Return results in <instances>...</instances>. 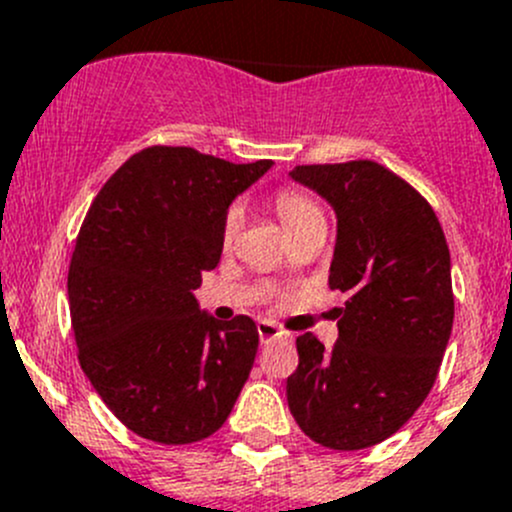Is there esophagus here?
<instances>
[{
	"instance_id": "obj_1",
	"label": "esophagus",
	"mask_w": 512,
	"mask_h": 512,
	"mask_svg": "<svg viewBox=\"0 0 512 512\" xmlns=\"http://www.w3.org/2000/svg\"><path fill=\"white\" fill-rule=\"evenodd\" d=\"M257 333H260L262 343H270L275 338H283L285 331L280 326H275L272 321H257Z\"/></svg>"
}]
</instances>
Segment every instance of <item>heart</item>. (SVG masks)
Here are the masks:
<instances>
[{
  "label": "heart",
  "instance_id": "b5f03b06",
  "mask_svg": "<svg viewBox=\"0 0 512 512\" xmlns=\"http://www.w3.org/2000/svg\"><path fill=\"white\" fill-rule=\"evenodd\" d=\"M275 209H278V217L283 222L285 232L295 234L300 229L310 227V224H318V222H326L323 219L321 207L313 202V199L303 197L298 191H280L278 199H275ZM240 229V209H229L227 217H224V227H222V242L229 245L232 237L237 234Z\"/></svg>",
  "mask_w": 512,
  "mask_h": 512
}]
</instances>
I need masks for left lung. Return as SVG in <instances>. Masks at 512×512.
Masks as SVG:
<instances>
[{
	"label": "left lung",
	"mask_w": 512,
	"mask_h": 512,
	"mask_svg": "<svg viewBox=\"0 0 512 512\" xmlns=\"http://www.w3.org/2000/svg\"><path fill=\"white\" fill-rule=\"evenodd\" d=\"M290 179L336 212L331 290L338 341H298L288 407L328 450L384 442L422 407L450 341L455 298L447 240L417 191L374 161L295 166Z\"/></svg>",
	"instance_id": "obj_1"
}]
</instances>
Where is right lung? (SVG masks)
I'll return each mask as SVG.
<instances>
[{"mask_svg":"<svg viewBox=\"0 0 512 512\" xmlns=\"http://www.w3.org/2000/svg\"><path fill=\"white\" fill-rule=\"evenodd\" d=\"M270 166L186 146L143 148L105 181L85 217L68 272L80 366L138 437H209L250 376L255 321H217L194 290L222 257L229 204Z\"/></svg>","mask_w":512,"mask_h":512,"instance_id":"obj_1","label":"right lung"}]
</instances>
